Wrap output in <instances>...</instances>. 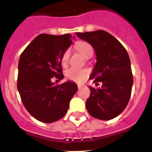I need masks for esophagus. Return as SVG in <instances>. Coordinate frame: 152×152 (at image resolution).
Segmentation results:
<instances>
[{
	"instance_id": "esophagus-1",
	"label": "esophagus",
	"mask_w": 152,
	"mask_h": 152,
	"mask_svg": "<svg viewBox=\"0 0 152 152\" xmlns=\"http://www.w3.org/2000/svg\"><path fill=\"white\" fill-rule=\"evenodd\" d=\"M77 88H78L79 89H80L81 88H83V85L82 84H77Z\"/></svg>"
}]
</instances>
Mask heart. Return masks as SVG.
Listing matches in <instances>:
<instances>
[{
    "mask_svg": "<svg viewBox=\"0 0 152 152\" xmlns=\"http://www.w3.org/2000/svg\"><path fill=\"white\" fill-rule=\"evenodd\" d=\"M76 49L81 53L84 58H87L89 55L94 53V49L89 43L86 42H79L75 45ZM70 56V51L66 50L64 52L61 57V64L66 65ZM65 76L68 80L77 83H81L85 80L88 76V72L85 69L77 68H72L65 72Z\"/></svg>",
    "mask_w": 152,
    "mask_h": 152,
    "instance_id": "obj_1",
    "label": "heart"
}]
</instances>
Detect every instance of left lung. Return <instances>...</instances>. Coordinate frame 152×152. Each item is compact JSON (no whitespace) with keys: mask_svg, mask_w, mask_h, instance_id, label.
<instances>
[{"mask_svg":"<svg viewBox=\"0 0 152 152\" xmlns=\"http://www.w3.org/2000/svg\"><path fill=\"white\" fill-rule=\"evenodd\" d=\"M88 42L96 53V63L90 79L101 82V86H89L91 95L86 107L93 117L110 120L116 117L126 107L131 96L133 78L129 56L123 45L106 31L76 33Z\"/></svg>","mask_w":152,"mask_h":152,"instance_id":"obj_1","label":"left lung"}]
</instances>
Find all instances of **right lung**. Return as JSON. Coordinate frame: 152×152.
Wrapping results in <instances>:
<instances>
[{
    "label": "right lung",
    "instance_id": "right-lung-1",
    "mask_svg": "<svg viewBox=\"0 0 152 152\" xmlns=\"http://www.w3.org/2000/svg\"><path fill=\"white\" fill-rule=\"evenodd\" d=\"M71 34H40L31 42L20 57L18 89L26 110L37 120L51 123L66 114L69 103L78 90L67 80L55 85L52 78H64L61 57L72 45Z\"/></svg>",
    "mask_w": 152,
    "mask_h": 152
}]
</instances>
